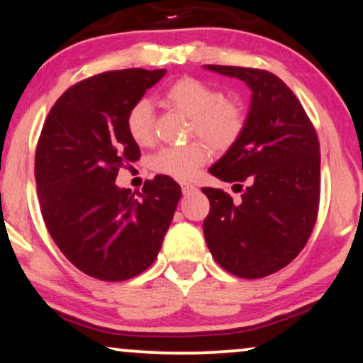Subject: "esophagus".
I'll list each match as a JSON object with an SVG mask.
<instances>
[{
  "label": "esophagus",
  "instance_id": "esophagus-1",
  "mask_svg": "<svg viewBox=\"0 0 363 363\" xmlns=\"http://www.w3.org/2000/svg\"><path fill=\"white\" fill-rule=\"evenodd\" d=\"M194 192H197V187L194 184H189V182H184V184H182V194L184 196H191L194 194Z\"/></svg>",
  "mask_w": 363,
  "mask_h": 363
}]
</instances>
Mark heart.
<instances>
[{"instance_id": "1", "label": "heart", "mask_w": 363, "mask_h": 363, "mask_svg": "<svg viewBox=\"0 0 363 363\" xmlns=\"http://www.w3.org/2000/svg\"><path fill=\"white\" fill-rule=\"evenodd\" d=\"M162 102L189 117V134L199 135L218 152L231 149L246 127L245 108L235 100L224 99L223 91L194 77H182L162 91ZM130 139L147 145L154 139L152 107L140 99L130 105L125 116ZM211 150L203 140L160 149L150 167L164 176L189 181L208 162Z\"/></svg>"}]
</instances>
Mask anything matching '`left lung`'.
I'll list each match as a JSON object with an SVG mask.
<instances>
[{
	"mask_svg": "<svg viewBox=\"0 0 363 363\" xmlns=\"http://www.w3.org/2000/svg\"><path fill=\"white\" fill-rule=\"evenodd\" d=\"M250 86V113L240 140L209 172L242 189L240 201L203 187L211 211L203 229L213 258L240 278L273 274L300 255L320 203V142L300 100L259 68L206 65Z\"/></svg>",
	"mask_w": 363,
	"mask_h": 363,
	"instance_id": "1",
	"label": "left lung"
}]
</instances>
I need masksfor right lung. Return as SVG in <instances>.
Segmentation results:
<instances>
[{"mask_svg": "<svg viewBox=\"0 0 363 363\" xmlns=\"http://www.w3.org/2000/svg\"><path fill=\"white\" fill-rule=\"evenodd\" d=\"M164 75L127 68L82 80L41 128L35 179L43 221L67 259L102 281L134 278L154 263L181 199L169 176L145 181L137 196L116 184L118 169L140 157L127 110Z\"/></svg>", "mask_w": 363, "mask_h": 363, "instance_id": "1", "label": "right lung"}]
</instances>
